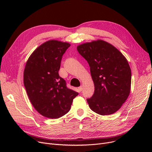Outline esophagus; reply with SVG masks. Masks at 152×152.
<instances>
[{
  "label": "esophagus",
  "mask_w": 152,
  "mask_h": 152,
  "mask_svg": "<svg viewBox=\"0 0 152 152\" xmlns=\"http://www.w3.org/2000/svg\"><path fill=\"white\" fill-rule=\"evenodd\" d=\"M78 89H79V91H83V86H80L79 87H78Z\"/></svg>",
  "instance_id": "1"
}]
</instances>
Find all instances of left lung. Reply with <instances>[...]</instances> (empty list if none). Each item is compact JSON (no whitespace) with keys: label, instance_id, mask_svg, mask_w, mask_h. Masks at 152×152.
<instances>
[{"label":"left lung","instance_id":"8db88e82","mask_svg":"<svg viewBox=\"0 0 152 152\" xmlns=\"http://www.w3.org/2000/svg\"><path fill=\"white\" fill-rule=\"evenodd\" d=\"M77 50L88 62L94 84V95L87 99L90 108L103 116L115 113L130 94L128 61L115 47L103 40L79 45Z\"/></svg>","mask_w":152,"mask_h":152}]
</instances>
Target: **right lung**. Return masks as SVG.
Wrapping results in <instances>:
<instances>
[{"instance_id": "right-lung-1", "label": "right lung", "mask_w": 152, "mask_h": 152, "mask_svg": "<svg viewBox=\"0 0 152 152\" xmlns=\"http://www.w3.org/2000/svg\"><path fill=\"white\" fill-rule=\"evenodd\" d=\"M70 45L56 40L43 43L30 55L24 70V85L31 104L48 118L66 114L78 95L67 88L58 75L62 56Z\"/></svg>"}]
</instances>
